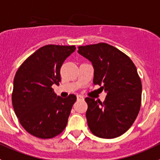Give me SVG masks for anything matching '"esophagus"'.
Wrapping results in <instances>:
<instances>
[{"instance_id": "34e87169", "label": "esophagus", "mask_w": 160, "mask_h": 160, "mask_svg": "<svg viewBox=\"0 0 160 160\" xmlns=\"http://www.w3.org/2000/svg\"><path fill=\"white\" fill-rule=\"evenodd\" d=\"M83 96H81V95H77V100H83Z\"/></svg>"}]
</instances>
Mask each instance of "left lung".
Returning a JSON list of instances; mask_svg holds the SVG:
<instances>
[{"label":"left lung","mask_w":160,"mask_h":160,"mask_svg":"<svg viewBox=\"0 0 160 160\" xmlns=\"http://www.w3.org/2000/svg\"><path fill=\"white\" fill-rule=\"evenodd\" d=\"M78 53L92 64L94 84L107 93L103 103L85 98L89 129L103 139L119 137L133 124L140 109L142 83L136 67L124 53L106 43L79 46Z\"/></svg>","instance_id":"obj_1"}]
</instances>
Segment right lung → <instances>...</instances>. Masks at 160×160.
<instances>
[{
  "label": "right lung",
  "mask_w": 160,
  "mask_h": 160,
  "mask_svg": "<svg viewBox=\"0 0 160 160\" xmlns=\"http://www.w3.org/2000/svg\"><path fill=\"white\" fill-rule=\"evenodd\" d=\"M75 50L74 45L43 46L16 73L12 94L14 112L23 128L36 137H55L67 126L77 96H58L52 85H59L61 65Z\"/></svg>",
  "instance_id": "obj_1"
}]
</instances>
